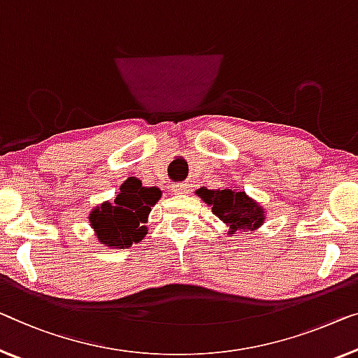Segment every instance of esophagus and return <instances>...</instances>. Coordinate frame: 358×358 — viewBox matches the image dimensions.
<instances>
[{"instance_id": "34e87169", "label": "esophagus", "mask_w": 358, "mask_h": 358, "mask_svg": "<svg viewBox=\"0 0 358 358\" xmlns=\"http://www.w3.org/2000/svg\"><path fill=\"white\" fill-rule=\"evenodd\" d=\"M175 194H186L188 193V183H177L172 186Z\"/></svg>"}]
</instances>
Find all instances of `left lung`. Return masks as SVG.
I'll return each mask as SVG.
<instances>
[{"instance_id":"obj_1","label":"left lung","mask_w":358,"mask_h":358,"mask_svg":"<svg viewBox=\"0 0 358 358\" xmlns=\"http://www.w3.org/2000/svg\"><path fill=\"white\" fill-rule=\"evenodd\" d=\"M196 194L212 207L213 215H217L234 231H255L265 222V210L262 206L244 193L241 189H207L202 186Z\"/></svg>"}]
</instances>
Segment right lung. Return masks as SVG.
I'll use <instances>...</instances> for the list:
<instances>
[{
  "instance_id": "right-lung-1",
  "label": "right lung",
  "mask_w": 358,
  "mask_h": 358,
  "mask_svg": "<svg viewBox=\"0 0 358 358\" xmlns=\"http://www.w3.org/2000/svg\"><path fill=\"white\" fill-rule=\"evenodd\" d=\"M161 199V189L146 188L140 180H127L112 202H103L90 213V223L101 244L130 248L148 234L145 223L151 207Z\"/></svg>"
}]
</instances>
